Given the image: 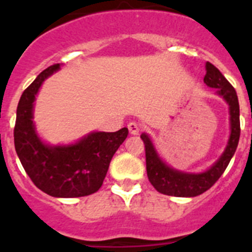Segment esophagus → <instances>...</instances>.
Here are the masks:
<instances>
[{
  "label": "esophagus",
  "instance_id": "obj_1",
  "mask_svg": "<svg viewBox=\"0 0 252 252\" xmlns=\"http://www.w3.org/2000/svg\"><path fill=\"white\" fill-rule=\"evenodd\" d=\"M128 130H130V132L132 133V135H139L140 133V125L136 124V122H130V124L127 125Z\"/></svg>",
  "mask_w": 252,
  "mask_h": 252
}]
</instances>
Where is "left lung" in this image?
Instances as JSON below:
<instances>
[{
  "label": "left lung",
  "mask_w": 252,
  "mask_h": 252,
  "mask_svg": "<svg viewBox=\"0 0 252 252\" xmlns=\"http://www.w3.org/2000/svg\"><path fill=\"white\" fill-rule=\"evenodd\" d=\"M204 83L209 88H215L216 94L222 97L228 104L230 115V136L221 154L212 165L201 173H188L171 168L158 154L155 145L148 133H141L145 144L146 171L153 187L159 193L174 197H197L208 190L220 179L232 159L240 139V106L236 91L220 70L209 62L206 63Z\"/></svg>",
  "instance_id": "left-lung-1"
}]
</instances>
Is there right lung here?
<instances>
[{"label":"right lung","mask_w":252,"mask_h":252,"mask_svg":"<svg viewBox=\"0 0 252 252\" xmlns=\"http://www.w3.org/2000/svg\"><path fill=\"white\" fill-rule=\"evenodd\" d=\"M62 64L46 68L24 91L13 130L15 149L32 183L57 198L84 197L101 188L112 157L127 137V127L116 132L93 131L74 144L50 145L41 140L34 124V102L43 86Z\"/></svg>","instance_id":"1"}]
</instances>
